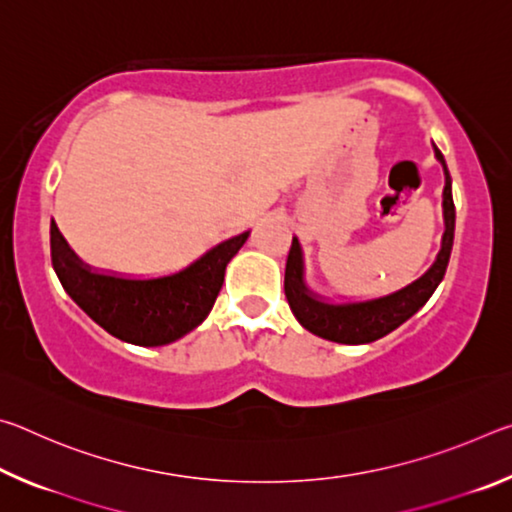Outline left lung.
<instances>
[{
    "mask_svg": "<svg viewBox=\"0 0 512 512\" xmlns=\"http://www.w3.org/2000/svg\"><path fill=\"white\" fill-rule=\"evenodd\" d=\"M436 160L443 164L445 171V189H443V216H445V232L440 241V250L433 264L424 271L418 280L406 284L388 296L357 300V302H332L311 291L305 282V259H302V248L298 237H293V244L287 257V271H284V293H287L289 307L298 323L309 329L311 334L320 339L345 343V345H361L372 343L386 336L388 332L406 323L415 311L424 307V302L431 298V293L443 282L449 255L454 246V228H456V210L452 198V178H449L447 162L438 146H433Z\"/></svg>",
    "mask_w": 512,
    "mask_h": 512,
    "instance_id": "left-lung-1",
    "label": "left lung"
}]
</instances>
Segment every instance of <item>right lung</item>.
<instances>
[{"label":"right lung","mask_w":512,"mask_h":512,"mask_svg":"<svg viewBox=\"0 0 512 512\" xmlns=\"http://www.w3.org/2000/svg\"><path fill=\"white\" fill-rule=\"evenodd\" d=\"M51 264L63 289L94 323L119 341L155 348L192 332L219 296L225 266L246 244L241 232L207 250L183 271L160 277H124L81 262L51 221Z\"/></svg>","instance_id":"right-lung-1"}]
</instances>
